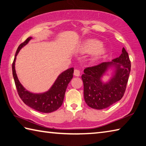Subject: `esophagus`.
I'll use <instances>...</instances> for the list:
<instances>
[{
  "label": "esophagus",
  "mask_w": 146,
  "mask_h": 146,
  "mask_svg": "<svg viewBox=\"0 0 146 146\" xmlns=\"http://www.w3.org/2000/svg\"><path fill=\"white\" fill-rule=\"evenodd\" d=\"M74 75L76 76H79L80 75V70H77V69H76L74 71Z\"/></svg>",
  "instance_id": "34e87169"
}]
</instances>
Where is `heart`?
<instances>
[{
	"instance_id": "heart-1",
	"label": "heart",
	"mask_w": 146,
	"mask_h": 146,
	"mask_svg": "<svg viewBox=\"0 0 146 146\" xmlns=\"http://www.w3.org/2000/svg\"><path fill=\"white\" fill-rule=\"evenodd\" d=\"M102 43L95 39H89L86 41L81 46L82 52L87 54L94 53V59H98L106 54L107 50L104 46H102Z\"/></svg>"
}]
</instances>
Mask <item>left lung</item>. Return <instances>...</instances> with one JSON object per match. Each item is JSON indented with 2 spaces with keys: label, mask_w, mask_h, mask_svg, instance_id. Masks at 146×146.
I'll list each match as a JSON object with an SVG mask.
<instances>
[{
  "label": "left lung",
  "mask_w": 146,
  "mask_h": 146,
  "mask_svg": "<svg viewBox=\"0 0 146 146\" xmlns=\"http://www.w3.org/2000/svg\"><path fill=\"white\" fill-rule=\"evenodd\" d=\"M113 66L115 71L113 77L108 82L103 83L100 78L108 68ZM130 70L131 62L124 47L120 56L112 62L86 68L82 79L87 105L92 108L102 110L120 100L125 92Z\"/></svg>",
  "instance_id": "1"
}]
</instances>
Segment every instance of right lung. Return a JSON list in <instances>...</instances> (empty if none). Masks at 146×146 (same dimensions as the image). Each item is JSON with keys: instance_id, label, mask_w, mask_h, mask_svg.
<instances>
[{"instance_id": "add662e5", "label": "right lung", "mask_w": 146, "mask_h": 146, "mask_svg": "<svg viewBox=\"0 0 146 146\" xmlns=\"http://www.w3.org/2000/svg\"><path fill=\"white\" fill-rule=\"evenodd\" d=\"M31 39V37H29L23 43H21L16 52L12 64L13 78L18 94L25 105L38 112L50 113L57 110L62 105L68 85L73 76L74 68H69L60 73L50 89L45 92L36 94L27 91L17 77L15 71V61L21 48L25 46Z\"/></svg>"}]
</instances>
